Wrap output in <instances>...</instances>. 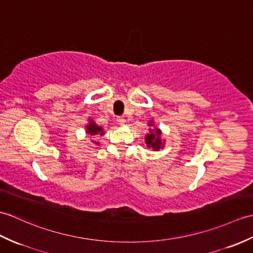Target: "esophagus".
<instances>
[{
  "instance_id": "esophagus-1",
  "label": "esophagus",
  "mask_w": 253,
  "mask_h": 253,
  "mask_svg": "<svg viewBox=\"0 0 253 253\" xmlns=\"http://www.w3.org/2000/svg\"><path fill=\"white\" fill-rule=\"evenodd\" d=\"M117 123H119V125H125V119L124 117H117Z\"/></svg>"
}]
</instances>
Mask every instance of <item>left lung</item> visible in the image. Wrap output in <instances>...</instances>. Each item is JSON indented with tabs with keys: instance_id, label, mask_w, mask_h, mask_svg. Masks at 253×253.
<instances>
[{
	"instance_id": "8db88e82",
	"label": "left lung",
	"mask_w": 253,
	"mask_h": 253,
	"mask_svg": "<svg viewBox=\"0 0 253 253\" xmlns=\"http://www.w3.org/2000/svg\"><path fill=\"white\" fill-rule=\"evenodd\" d=\"M149 132L145 134L144 141L146 143V148L152 149L153 151H160L165 146V139H162L163 132L160 128L155 126L153 120L148 122Z\"/></svg>"
}]
</instances>
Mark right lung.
Segmentation results:
<instances>
[{"instance_id": "add662e5", "label": "right lung", "mask_w": 253, "mask_h": 253, "mask_svg": "<svg viewBox=\"0 0 253 253\" xmlns=\"http://www.w3.org/2000/svg\"><path fill=\"white\" fill-rule=\"evenodd\" d=\"M85 132L86 134H89V136H103L104 134V129L102 126H99L98 124H96V122L93 121L92 119H88V123L87 125L85 126ZM92 143H95L97 145L100 144L99 141H95V140H91Z\"/></svg>"}]
</instances>
